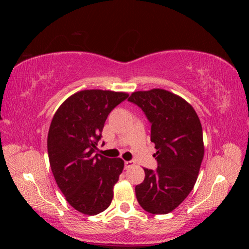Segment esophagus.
Masks as SVG:
<instances>
[{
    "instance_id": "obj_1",
    "label": "esophagus",
    "mask_w": 249,
    "mask_h": 249,
    "mask_svg": "<svg viewBox=\"0 0 249 249\" xmlns=\"http://www.w3.org/2000/svg\"><path fill=\"white\" fill-rule=\"evenodd\" d=\"M134 162L133 161H124V167L125 168H130L131 166H133Z\"/></svg>"
}]
</instances>
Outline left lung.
Returning a JSON list of instances; mask_svg holds the SVG:
<instances>
[{"label": "left lung", "instance_id": "obj_1", "mask_svg": "<svg viewBox=\"0 0 249 249\" xmlns=\"http://www.w3.org/2000/svg\"><path fill=\"white\" fill-rule=\"evenodd\" d=\"M137 105L152 124L156 170L144 168V180L135 187L139 205L152 214H167L189 195L203 158L202 127L196 112L182 97L164 89L133 92Z\"/></svg>", "mask_w": 249, "mask_h": 249}]
</instances>
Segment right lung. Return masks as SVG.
I'll use <instances>...</instances> for the list:
<instances>
[{"label": "right lung", "instance_id": "1", "mask_svg": "<svg viewBox=\"0 0 249 249\" xmlns=\"http://www.w3.org/2000/svg\"><path fill=\"white\" fill-rule=\"evenodd\" d=\"M127 96L110 90H82L63 102L52 119L51 169L67 202L80 213L96 215L112 201L124 162L94 153L109 113Z\"/></svg>", "mask_w": 249, "mask_h": 249}]
</instances>
